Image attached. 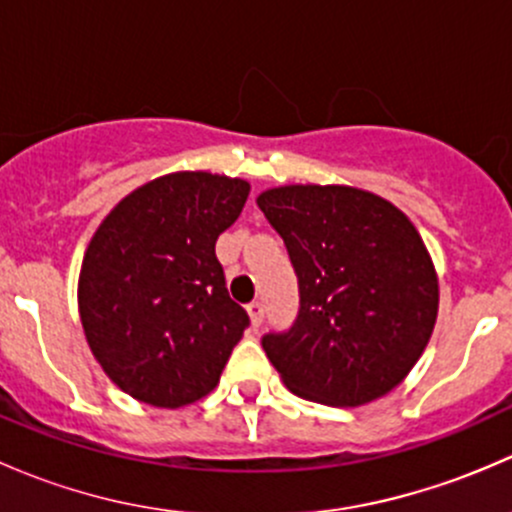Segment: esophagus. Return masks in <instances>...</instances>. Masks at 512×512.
<instances>
[{
	"label": "esophagus",
	"instance_id": "obj_1",
	"mask_svg": "<svg viewBox=\"0 0 512 512\" xmlns=\"http://www.w3.org/2000/svg\"><path fill=\"white\" fill-rule=\"evenodd\" d=\"M247 314H250V324L252 327H260L262 317H265V304L260 299H255L252 304H247Z\"/></svg>",
	"mask_w": 512,
	"mask_h": 512
}]
</instances>
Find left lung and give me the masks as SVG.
<instances>
[{
  "label": "left lung",
  "mask_w": 512,
  "mask_h": 512,
  "mask_svg": "<svg viewBox=\"0 0 512 512\" xmlns=\"http://www.w3.org/2000/svg\"><path fill=\"white\" fill-rule=\"evenodd\" d=\"M257 205L299 277L297 322L262 339L287 389L327 406H364L396 389L438 317L436 267L414 223L352 185H280Z\"/></svg>",
  "instance_id": "obj_1"
}]
</instances>
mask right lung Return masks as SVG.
<instances>
[{
    "label": "right lung",
    "mask_w": 512,
    "mask_h": 512,
    "mask_svg": "<svg viewBox=\"0 0 512 512\" xmlns=\"http://www.w3.org/2000/svg\"><path fill=\"white\" fill-rule=\"evenodd\" d=\"M250 183L208 170L160 175L96 227L79 272V317L108 379L143 404L180 409L218 386L250 324L215 257Z\"/></svg>",
    "instance_id": "right-lung-1"
}]
</instances>
